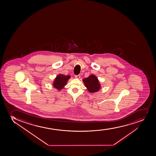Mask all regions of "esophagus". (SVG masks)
I'll return each instance as SVG.
<instances>
[{
    "mask_svg": "<svg viewBox=\"0 0 156 156\" xmlns=\"http://www.w3.org/2000/svg\"><path fill=\"white\" fill-rule=\"evenodd\" d=\"M75 78H77V79H79V78H80V75H76Z\"/></svg>",
    "mask_w": 156,
    "mask_h": 156,
    "instance_id": "34e87169",
    "label": "esophagus"
}]
</instances>
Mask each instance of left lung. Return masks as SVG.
I'll return each mask as SVG.
<instances>
[{
  "label": "left lung",
  "instance_id": "8db88e82",
  "mask_svg": "<svg viewBox=\"0 0 156 156\" xmlns=\"http://www.w3.org/2000/svg\"><path fill=\"white\" fill-rule=\"evenodd\" d=\"M87 90L91 93L97 92L101 89V84L99 80L94 74L90 75L87 78L82 80Z\"/></svg>",
  "mask_w": 156,
  "mask_h": 156
}]
</instances>
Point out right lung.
<instances>
[{"instance_id":"1","label":"right lung","mask_w":156,"mask_h":156,"mask_svg":"<svg viewBox=\"0 0 156 156\" xmlns=\"http://www.w3.org/2000/svg\"><path fill=\"white\" fill-rule=\"evenodd\" d=\"M69 75H64L63 74H60L56 76L54 79L52 86L58 90H61L63 89L64 87L66 85L67 81L70 79Z\"/></svg>"}]
</instances>
